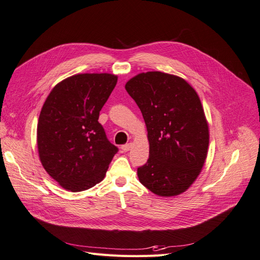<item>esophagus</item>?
<instances>
[{
  "instance_id": "obj_1",
  "label": "esophagus",
  "mask_w": 260,
  "mask_h": 260,
  "mask_svg": "<svg viewBox=\"0 0 260 260\" xmlns=\"http://www.w3.org/2000/svg\"><path fill=\"white\" fill-rule=\"evenodd\" d=\"M131 148H132V144L129 142V144H126V145H123L122 147H121V149L123 150L124 152H126V151H129L131 150Z\"/></svg>"
}]
</instances>
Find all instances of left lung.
<instances>
[{"label": "left lung", "mask_w": 260, "mask_h": 260, "mask_svg": "<svg viewBox=\"0 0 260 260\" xmlns=\"http://www.w3.org/2000/svg\"><path fill=\"white\" fill-rule=\"evenodd\" d=\"M125 89L135 100L148 132L149 158L139 181L154 194L175 197L198 178L207 156L208 124L199 95L182 78L149 71Z\"/></svg>", "instance_id": "8db88e82"}]
</instances>
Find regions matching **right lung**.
<instances>
[{
	"label": "right lung",
	"instance_id": "1",
	"mask_svg": "<svg viewBox=\"0 0 260 260\" xmlns=\"http://www.w3.org/2000/svg\"><path fill=\"white\" fill-rule=\"evenodd\" d=\"M116 82L110 73L75 74L58 83L42 107L37 129L40 161L66 190L94 187L118 152L98 122Z\"/></svg>",
	"mask_w": 260,
	"mask_h": 260
}]
</instances>
